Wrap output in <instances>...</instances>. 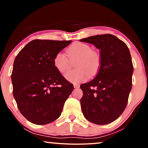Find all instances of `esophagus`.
<instances>
[{
  "mask_svg": "<svg viewBox=\"0 0 148 148\" xmlns=\"http://www.w3.org/2000/svg\"><path fill=\"white\" fill-rule=\"evenodd\" d=\"M74 88H78V87H79V84H74Z\"/></svg>",
  "mask_w": 148,
  "mask_h": 148,
  "instance_id": "obj_1",
  "label": "esophagus"
}]
</instances>
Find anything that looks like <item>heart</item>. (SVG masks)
Instances as JSON below:
<instances>
[{
	"mask_svg": "<svg viewBox=\"0 0 148 148\" xmlns=\"http://www.w3.org/2000/svg\"><path fill=\"white\" fill-rule=\"evenodd\" d=\"M66 52L69 59L64 53L59 52L54 57L53 65L59 73L65 75V78L70 82L81 83L88 79L91 75L95 76L99 73L102 64L101 56L99 52L92 51L89 45L75 42L69 47ZM76 60L78 61L75 67L77 69L69 72L71 62ZM66 72L68 73L67 74Z\"/></svg>",
	"mask_w": 148,
	"mask_h": 148,
	"instance_id": "1",
	"label": "heart"
}]
</instances>
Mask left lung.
Listing matches in <instances>:
<instances>
[{"instance_id":"left-lung-1","label":"left lung","mask_w":148,"mask_h":148,"mask_svg":"<svg viewBox=\"0 0 148 148\" xmlns=\"http://www.w3.org/2000/svg\"><path fill=\"white\" fill-rule=\"evenodd\" d=\"M101 50L102 64L97 76L80 88L84 117L97 125L115 121L127 106L132 88L133 65L128 47L114 35L105 34L80 40Z\"/></svg>"}]
</instances>
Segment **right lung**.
Masks as SVG:
<instances>
[{
  "label": "right lung",
  "instance_id": "right-lung-1",
  "mask_svg": "<svg viewBox=\"0 0 148 148\" xmlns=\"http://www.w3.org/2000/svg\"><path fill=\"white\" fill-rule=\"evenodd\" d=\"M71 40H34L17 54L11 75L13 95L21 114L36 125L48 124L61 116L74 89L53 65L55 56Z\"/></svg>",
  "mask_w": 148,
  "mask_h": 148
}]
</instances>
